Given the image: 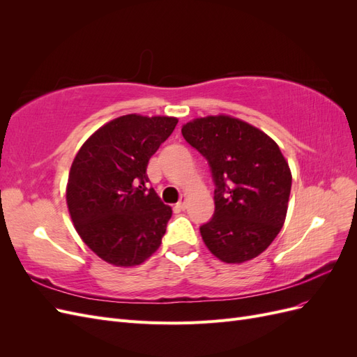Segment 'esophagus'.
<instances>
[{"instance_id":"esophagus-1","label":"esophagus","mask_w":357,"mask_h":357,"mask_svg":"<svg viewBox=\"0 0 357 357\" xmlns=\"http://www.w3.org/2000/svg\"><path fill=\"white\" fill-rule=\"evenodd\" d=\"M177 207L180 210H186V207H188V197L186 195L181 197V199L177 202Z\"/></svg>"}]
</instances>
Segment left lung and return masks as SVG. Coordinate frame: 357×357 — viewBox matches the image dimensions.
<instances>
[{"label": "left lung", "instance_id": "left-lung-1", "mask_svg": "<svg viewBox=\"0 0 357 357\" xmlns=\"http://www.w3.org/2000/svg\"><path fill=\"white\" fill-rule=\"evenodd\" d=\"M181 134L208 160L214 214L202 225L208 250L226 264L261 255L284 223L291 188L287 160L273 138L231 116H207L183 125Z\"/></svg>", "mask_w": 357, "mask_h": 357}]
</instances>
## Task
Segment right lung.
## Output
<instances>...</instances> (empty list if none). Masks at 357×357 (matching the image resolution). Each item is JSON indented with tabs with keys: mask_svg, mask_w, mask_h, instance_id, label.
<instances>
[{
	"mask_svg": "<svg viewBox=\"0 0 357 357\" xmlns=\"http://www.w3.org/2000/svg\"><path fill=\"white\" fill-rule=\"evenodd\" d=\"M177 122L168 116H121L95 131L75 155L68 211L80 238L102 261L135 266L159 248L172 210L146 188V169Z\"/></svg>",
	"mask_w": 357,
	"mask_h": 357,
	"instance_id": "1",
	"label": "right lung"
}]
</instances>
